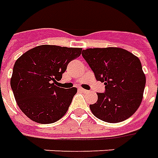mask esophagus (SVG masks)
<instances>
[{
	"label": "esophagus",
	"mask_w": 158,
	"mask_h": 158,
	"mask_svg": "<svg viewBox=\"0 0 158 158\" xmlns=\"http://www.w3.org/2000/svg\"><path fill=\"white\" fill-rule=\"evenodd\" d=\"M79 90H80V91H82V92H85V93H87V92H89V90H85V89H83V88H81V87L79 88Z\"/></svg>",
	"instance_id": "obj_1"
}]
</instances>
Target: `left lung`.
<instances>
[{"label":"left lung","instance_id":"left-lung-1","mask_svg":"<svg viewBox=\"0 0 158 158\" xmlns=\"http://www.w3.org/2000/svg\"><path fill=\"white\" fill-rule=\"evenodd\" d=\"M82 56L96 79L105 85V92L97 93L98 101L90 105L92 114L110 123L132 116L142 102L146 81L139 59L115 47L87 48Z\"/></svg>","mask_w":158,"mask_h":158}]
</instances>
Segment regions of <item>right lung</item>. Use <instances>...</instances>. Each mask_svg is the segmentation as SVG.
<instances>
[{
  "label": "right lung",
  "mask_w": 158,
  "mask_h": 158,
  "mask_svg": "<svg viewBox=\"0 0 158 158\" xmlns=\"http://www.w3.org/2000/svg\"><path fill=\"white\" fill-rule=\"evenodd\" d=\"M81 51V48L40 45L16 60L10 84L18 106L31 121L54 123L67 113L77 88L65 90L57 86V81Z\"/></svg>",
  "instance_id": "obj_1"
}]
</instances>
